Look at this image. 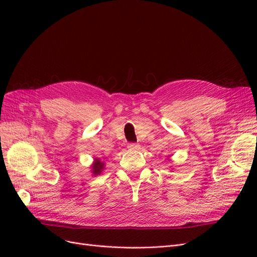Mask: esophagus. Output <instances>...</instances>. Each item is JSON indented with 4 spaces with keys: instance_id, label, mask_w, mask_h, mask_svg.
<instances>
[{
    "instance_id": "esophagus-1",
    "label": "esophagus",
    "mask_w": 257,
    "mask_h": 257,
    "mask_svg": "<svg viewBox=\"0 0 257 257\" xmlns=\"http://www.w3.org/2000/svg\"><path fill=\"white\" fill-rule=\"evenodd\" d=\"M127 148H128V149H131V150H137V149H139V145H137V144H128Z\"/></svg>"
}]
</instances>
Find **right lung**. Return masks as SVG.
<instances>
[{
  "instance_id": "1",
  "label": "right lung",
  "mask_w": 257,
  "mask_h": 257,
  "mask_svg": "<svg viewBox=\"0 0 257 257\" xmlns=\"http://www.w3.org/2000/svg\"><path fill=\"white\" fill-rule=\"evenodd\" d=\"M90 168H91L92 176H98L103 173V170L105 168V163L100 161L99 159H94Z\"/></svg>"
}]
</instances>
